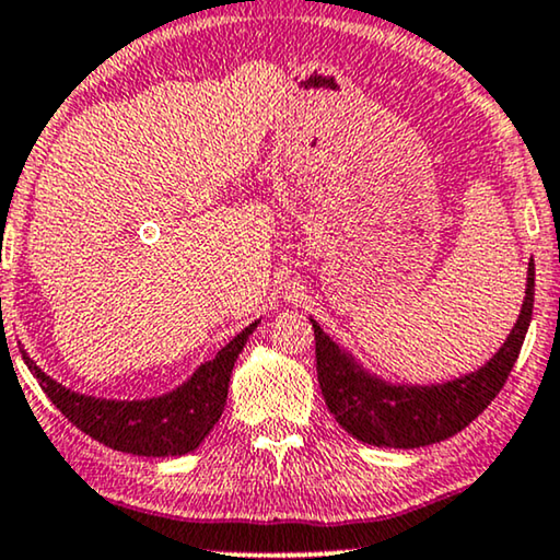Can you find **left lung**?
Returning a JSON list of instances; mask_svg holds the SVG:
<instances>
[{"mask_svg": "<svg viewBox=\"0 0 560 560\" xmlns=\"http://www.w3.org/2000/svg\"><path fill=\"white\" fill-rule=\"evenodd\" d=\"M533 296L535 264L530 258L523 307L497 353L483 366L435 384H401L374 374L310 317L315 327L319 389L335 422L355 441L376 448L409 451L453 438L474 422L504 386L530 327Z\"/></svg>", "mask_w": 560, "mask_h": 560, "instance_id": "8db88e82", "label": "left lung"}]
</instances>
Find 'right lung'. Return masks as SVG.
Returning a JSON list of instances; mask_svg holds the SVG:
<instances>
[{"instance_id":"1","label":"right lung","mask_w":560,"mask_h":560,"mask_svg":"<svg viewBox=\"0 0 560 560\" xmlns=\"http://www.w3.org/2000/svg\"><path fill=\"white\" fill-rule=\"evenodd\" d=\"M258 325L260 319L237 332L176 389L148 399H102L73 392L48 376L22 346L20 353L48 399L89 438L132 456L168 458L197 451L220 422L235 361Z\"/></svg>"}]
</instances>
